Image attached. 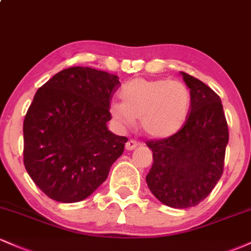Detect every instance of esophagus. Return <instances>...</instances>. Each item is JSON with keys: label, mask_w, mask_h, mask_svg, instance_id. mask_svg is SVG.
Segmentation results:
<instances>
[{"label": "esophagus", "mask_w": 251, "mask_h": 251, "mask_svg": "<svg viewBox=\"0 0 251 251\" xmlns=\"http://www.w3.org/2000/svg\"><path fill=\"white\" fill-rule=\"evenodd\" d=\"M137 146L138 143L135 142V140H128V142L125 144V149L127 150V151H132V150H134Z\"/></svg>", "instance_id": "obj_1"}]
</instances>
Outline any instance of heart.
Returning <instances> with one entry per match:
<instances>
[{
  "mask_svg": "<svg viewBox=\"0 0 251 251\" xmlns=\"http://www.w3.org/2000/svg\"><path fill=\"white\" fill-rule=\"evenodd\" d=\"M122 102H112L109 113L124 127L134 125L152 138L177 133L188 118L191 93L183 82L168 79L134 77L120 89Z\"/></svg>",
  "mask_w": 251,
  "mask_h": 251,
  "instance_id": "1",
  "label": "heart"
}]
</instances>
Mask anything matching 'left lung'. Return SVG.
I'll use <instances>...</instances> for the list:
<instances>
[{
	"label": "left lung",
	"mask_w": 251,
	"mask_h": 251,
	"mask_svg": "<svg viewBox=\"0 0 251 251\" xmlns=\"http://www.w3.org/2000/svg\"><path fill=\"white\" fill-rule=\"evenodd\" d=\"M180 74L191 93L186 122L171 137L146 143L153 153L149 189L175 209L191 208L208 197L223 174L229 142L221 98L201 80Z\"/></svg>",
	"instance_id": "obj_1"
}]
</instances>
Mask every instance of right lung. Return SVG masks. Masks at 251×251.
Masks as SVG:
<instances>
[{"instance_id": "1", "label": "right lung", "mask_w": 251, "mask_h": 251, "mask_svg": "<svg viewBox=\"0 0 251 251\" xmlns=\"http://www.w3.org/2000/svg\"><path fill=\"white\" fill-rule=\"evenodd\" d=\"M120 85L117 75L77 66L37 89L24 122V163L51 200L87 198L123 154L127 138L107 127L109 103Z\"/></svg>"}]
</instances>
